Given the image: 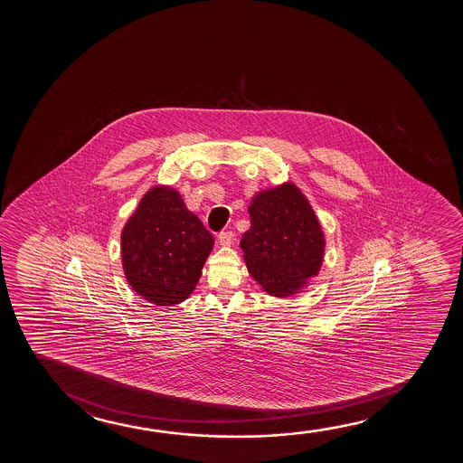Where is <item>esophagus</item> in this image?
<instances>
[{"instance_id":"1","label":"esophagus","mask_w":463,"mask_h":463,"mask_svg":"<svg viewBox=\"0 0 463 463\" xmlns=\"http://www.w3.org/2000/svg\"><path fill=\"white\" fill-rule=\"evenodd\" d=\"M218 241H220L222 247H229L232 241H234V232L232 231H222L220 235H218Z\"/></svg>"}]
</instances>
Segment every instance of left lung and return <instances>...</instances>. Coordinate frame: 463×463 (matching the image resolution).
<instances>
[{
    "instance_id": "8db88e82",
    "label": "left lung",
    "mask_w": 463,
    "mask_h": 463,
    "mask_svg": "<svg viewBox=\"0 0 463 463\" xmlns=\"http://www.w3.org/2000/svg\"><path fill=\"white\" fill-rule=\"evenodd\" d=\"M248 212L251 228L241 247L250 275L275 298L302 289L319 272L326 245L307 197L285 184L260 193Z\"/></svg>"
}]
</instances>
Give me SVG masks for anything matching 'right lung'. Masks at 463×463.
I'll return each instance as SVG.
<instances>
[{
    "label": "right lung",
    "mask_w": 463,
    "mask_h": 463,
    "mask_svg": "<svg viewBox=\"0 0 463 463\" xmlns=\"http://www.w3.org/2000/svg\"><path fill=\"white\" fill-rule=\"evenodd\" d=\"M213 243L178 191L155 186L121 232L128 283L152 304H180L196 288Z\"/></svg>",
    "instance_id": "right-lung-1"
}]
</instances>
